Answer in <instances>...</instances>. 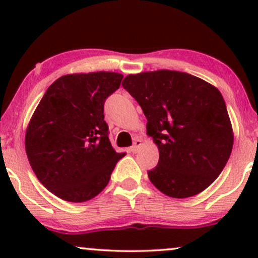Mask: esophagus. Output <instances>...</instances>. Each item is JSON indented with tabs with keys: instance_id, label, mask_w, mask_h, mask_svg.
Here are the masks:
<instances>
[{
	"instance_id": "obj_1",
	"label": "esophagus",
	"mask_w": 258,
	"mask_h": 258,
	"mask_svg": "<svg viewBox=\"0 0 258 258\" xmlns=\"http://www.w3.org/2000/svg\"><path fill=\"white\" fill-rule=\"evenodd\" d=\"M141 146H142V141L139 138H136L135 139V142H133V146L131 147V152L132 153H137L138 150H139V148H141Z\"/></svg>"
}]
</instances>
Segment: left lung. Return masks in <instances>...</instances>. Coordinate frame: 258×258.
Masks as SVG:
<instances>
[{
  "label": "left lung",
  "mask_w": 258,
  "mask_h": 258,
  "mask_svg": "<svg viewBox=\"0 0 258 258\" xmlns=\"http://www.w3.org/2000/svg\"><path fill=\"white\" fill-rule=\"evenodd\" d=\"M122 86L141 105L147 135L159 149L158 166L148 172L150 182L176 199L211 185L234 143L221 92L205 80L172 70L131 74Z\"/></svg>",
  "instance_id": "1"
}]
</instances>
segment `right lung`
Returning a JSON list of instances; mask_svg holds the SVG:
<instances>
[{"label":"right lung","instance_id":"right-lung-1","mask_svg":"<svg viewBox=\"0 0 258 258\" xmlns=\"http://www.w3.org/2000/svg\"><path fill=\"white\" fill-rule=\"evenodd\" d=\"M123 75L112 72L69 74L55 80L32 114L25 150L37 179L55 197L84 203L97 197L126 153L108 137L104 102Z\"/></svg>","mask_w":258,"mask_h":258}]
</instances>
